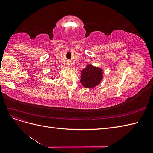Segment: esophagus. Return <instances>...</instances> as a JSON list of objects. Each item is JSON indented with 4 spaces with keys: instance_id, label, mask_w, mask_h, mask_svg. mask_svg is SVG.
<instances>
[{
    "instance_id": "esophagus-1",
    "label": "esophagus",
    "mask_w": 153,
    "mask_h": 153,
    "mask_svg": "<svg viewBox=\"0 0 153 153\" xmlns=\"http://www.w3.org/2000/svg\"><path fill=\"white\" fill-rule=\"evenodd\" d=\"M68 66H71V64H68Z\"/></svg>"
}]
</instances>
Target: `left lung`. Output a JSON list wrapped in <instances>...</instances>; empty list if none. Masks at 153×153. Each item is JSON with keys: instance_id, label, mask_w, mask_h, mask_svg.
I'll return each mask as SVG.
<instances>
[{"instance_id": "1", "label": "left lung", "mask_w": 153, "mask_h": 153, "mask_svg": "<svg viewBox=\"0 0 153 153\" xmlns=\"http://www.w3.org/2000/svg\"><path fill=\"white\" fill-rule=\"evenodd\" d=\"M103 69L91 64L81 71L80 83L83 87L92 89L98 86L103 78Z\"/></svg>"}]
</instances>
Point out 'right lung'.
<instances>
[{"label": "right lung", "instance_id": "obj_1", "mask_svg": "<svg viewBox=\"0 0 153 153\" xmlns=\"http://www.w3.org/2000/svg\"><path fill=\"white\" fill-rule=\"evenodd\" d=\"M50 78H51V79H52V80H55V76H50Z\"/></svg>", "mask_w": 153, "mask_h": 153}]
</instances>
